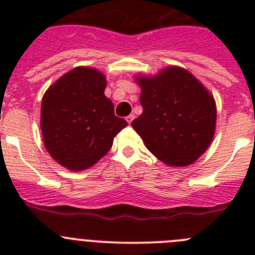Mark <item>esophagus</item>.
Returning <instances> with one entry per match:
<instances>
[{
    "label": "esophagus",
    "instance_id": "1",
    "mask_svg": "<svg viewBox=\"0 0 255 255\" xmlns=\"http://www.w3.org/2000/svg\"><path fill=\"white\" fill-rule=\"evenodd\" d=\"M132 120H134V115H129V116L126 117V121H128V124H131L132 123Z\"/></svg>",
    "mask_w": 255,
    "mask_h": 255
}]
</instances>
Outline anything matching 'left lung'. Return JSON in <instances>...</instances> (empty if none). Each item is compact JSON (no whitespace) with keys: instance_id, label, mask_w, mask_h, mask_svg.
<instances>
[{"instance_id":"8db88e82","label":"left lung","mask_w":255,"mask_h":255,"mask_svg":"<svg viewBox=\"0 0 255 255\" xmlns=\"http://www.w3.org/2000/svg\"><path fill=\"white\" fill-rule=\"evenodd\" d=\"M143 114L131 123L145 147L168 166L184 167L208 149L216 131L215 98L188 70L138 75Z\"/></svg>"}]
</instances>
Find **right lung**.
<instances>
[{"instance_id": "1", "label": "right lung", "mask_w": 255, "mask_h": 255, "mask_svg": "<svg viewBox=\"0 0 255 255\" xmlns=\"http://www.w3.org/2000/svg\"><path fill=\"white\" fill-rule=\"evenodd\" d=\"M106 76L94 67L78 66L46 91L40 107V130L51 157L70 171L92 167L110 150L128 125L115 116L105 96Z\"/></svg>"}]
</instances>
